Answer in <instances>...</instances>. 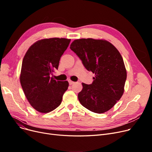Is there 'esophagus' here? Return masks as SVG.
Returning <instances> with one entry per match:
<instances>
[{"instance_id":"34e87169","label":"esophagus","mask_w":152,"mask_h":152,"mask_svg":"<svg viewBox=\"0 0 152 152\" xmlns=\"http://www.w3.org/2000/svg\"><path fill=\"white\" fill-rule=\"evenodd\" d=\"M68 82H69V85H72V84H74V83H75L73 81H71V80H69V81H68Z\"/></svg>"}]
</instances>
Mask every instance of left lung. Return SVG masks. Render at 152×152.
Listing matches in <instances>:
<instances>
[{
	"instance_id": "obj_1",
	"label": "left lung",
	"mask_w": 152,
	"mask_h": 152,
	"mask_svg": "<svg viewBox=\"0 0 152 152\" xmlns=\"http://www.w3.org/2000/svg\"><path fill=\"white\" fill-rule=\"evenodd\" d=\"M70 49L95 75L91 84H82L78 94L81 104L94 113L106 112L124 93L127 73L120 53L105 40L91 38L75 40Z\"/></svg>"
}]
</instances>
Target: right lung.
<instances>
[{
    "label": "right lung",
    "mask_w": 152,
    "mask_h": 152,
    "mask_svg": "<svg viewBox=\"0 0 152 152\" xmlns=\"http://www.w3.org/2000/svg\"><path fill=\"white\" fill-rule=\"evenodd\" d=\"M70 41L57 37L40 40L29 48L23 58L21 85L31 105L39 112L47 113L57 108L68 89L67 81H56L50 76L58 69Z\"/></svg>",
    "instance_id": "obj_1"
}]
</instances>
